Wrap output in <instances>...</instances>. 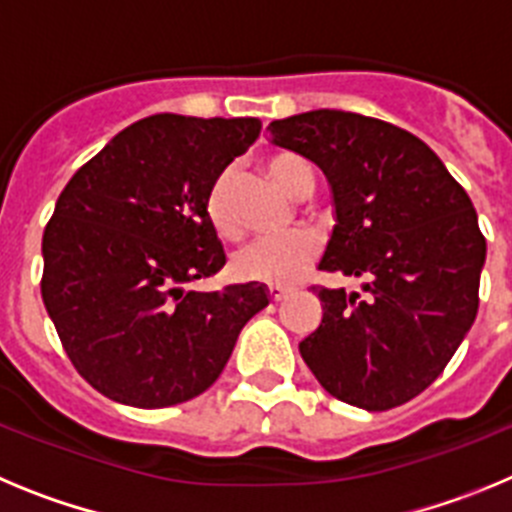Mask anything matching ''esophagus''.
I'll list each match as a JSON object with an SVG mask.
<instances>
[{
    "mask_svg": "<svg viewBox=\"0 0 512 512\" xmlns=\"http://www.w3.org/2000/svg\"><path fill=\"white\" fill-rule=\"evenodd\" d=\"M289 295V287H277V284H271L269 287V300L279 302Z\"/></svg>",
    "mask_w": 512,
    "mask_h": 512,
    "instance_id": "34e87169",
    "label": "esophagus"
}]
</instances>
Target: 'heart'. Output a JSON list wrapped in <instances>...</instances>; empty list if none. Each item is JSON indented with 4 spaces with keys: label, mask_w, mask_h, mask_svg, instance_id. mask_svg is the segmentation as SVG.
<instances>
[{
    "label": "heart",
    "mask_w": 512,
    "mask_h": 512,
    "mask_svg": "<svg viewBox=\"0 0 512 512\" xmlns=\"http://www.w3.org/2000/svg\"><path fill=\"white\" fill-rule=\"evenodd\" d=\"M266 171L279 187L287 189L292 197H310L315 192V174L312 166L305 158L292 151L271 153L264 161ZM205 217L210 223L212 233L223 241H238L243 233L241 215L235 205V169L217 171L212 179L210 189L205 194ZM318 233L310 228H295L279 238H264V241H253L246 248L235 253L230 261V271L235 279L241 282H261V284H287L297 279L310 269L320 256Z\"/></svg>",
    "instance_id": "1"
}]
</instances>
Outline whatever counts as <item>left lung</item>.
<instances>
[{
	"label": "left lung",
	"mask_w": 512,
	"mask_h": 512,
	"mask_svg": "<svg viewBox=\"0 0 512 512\" xmlns=\"http://www.w3.org/2000/svg\"><path fill=\"white\" fill-rule=\"evenodd\" d=\"M266 130L328 176L336 228L320 269L364 279V292L312 289L323 320L302 359L336 400L405 405L477 318L487 243L469 194L423 140L377 117L312 110Z\"/></svg>",
	"instance_id": "obj_1"
}]
</instances>
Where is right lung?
<instances>
[{
    "mask_svg": "<svg viewBox=\"0 0 512 512\" xmlns=\"http://www.w3.org/2000/svg\"><path fill=\"white\" fill-rule=\"evenodd\" d=\"M259 133L256 117L153 115L63 187L43 233L40 295L74 369L104 397L153 410L202 395L269 305L256 282L184 289L225 266L205 194Z\"/></svg>",
    "mask_w": 512,
    "mask_h": 512,
    "instance_id": "obj_1",
    "label": "right lung"
}]
</instances>
